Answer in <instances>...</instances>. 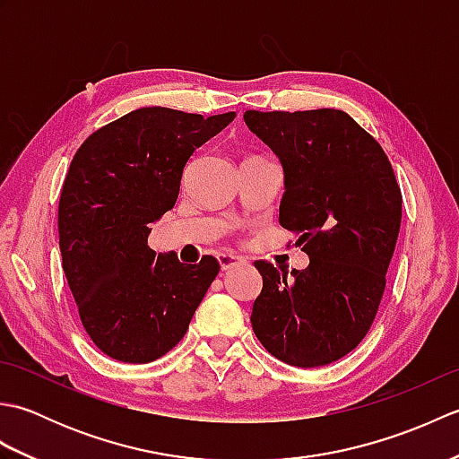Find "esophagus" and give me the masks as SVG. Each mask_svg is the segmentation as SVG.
I'll list each match as a JSON object with an SVG mask.
<instances>
[{
	"mask_svg": "<svg viewBox=\"0 0 459 459\" xmlns=\"http://www.w3.org/2000/svg\"><path fill=\"white\" fill-rule=\"evenodd\" d=\"M217 260H219V264H221V270H230V268H237V266H240L242 260L240 256H237V255H229V252H222V255H219L217 256Z\"/></svg>",
	"mask_w": 459,
	"mask_h": 459,
	"instance_id": "34e87169",
	"label": "esophagus"
}]
</instances>
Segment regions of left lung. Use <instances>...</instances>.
I'll use <instances>...</instances> for the list:
<instances>
[{
  "label": "left lung",
  "mask_w": 459,
  "mask_h": 459,
  "mask_svg": "<svg viewBox=\"0 0 459 459\" xmlns=\"http://www.w3.org/2000/svg\"><path fill=\"white\" fill-rule=\"evenodd\" d=\"M245 122L284 168L278 221L309 256L290 274L256 262L252 329L288 365H329L373 325L401 230V187L378 142L345 112L247 110Z\"/></svg>",
  "instance_id": "8db88e82"
}]
</instances>
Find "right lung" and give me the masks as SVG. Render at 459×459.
I'll list each match as a JSON object with an SVG mask.
<instances>
[{
	"label": "right lung",
	"mask_w": 459,
	"mask_h": 459,
	"mask_svg": "<svg viewBox=\"0 0 459 459\" xmlns=\"http://www.w3.org/2000/svg\"><path fill=\"white\" fill-rule=\"evenodd\" d=\"M150 106L106 124L74 153L58 201V247L94 345L122 363H150L187 333L217 278L212 256L181 264L148 247L150 222L173 209L193 152L235 120Z\"/></svg>",
	"instance_id": "add662e5"
}]
</instances>
